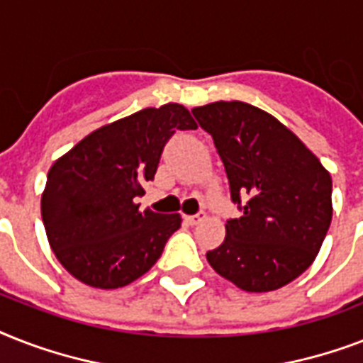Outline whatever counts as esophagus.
<instances>
[{
	"mask_svg": "<svg viewBox=\"0 0 363 363\" xmlns=\"http://www.w3.org/2000/svg\"><path fill=\"white\" fill-rule=\"evenodd\" d=\"M184 218H186V222H188V224H190V226H196V224H199V222L203 220L205 213H198V215L184 216Z\"/></svg>",
	"mask_w": 363,
	"mask_h": 363,
	"instance_id": "esophagus-1",
	"label": "esophagus"
}]
</instances>
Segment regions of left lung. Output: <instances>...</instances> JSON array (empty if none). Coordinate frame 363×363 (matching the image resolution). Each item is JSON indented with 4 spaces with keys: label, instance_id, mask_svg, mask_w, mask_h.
I'll return each instance as SVG.
<instances>
[{
    "label": "left lung",
    "instance_id": "8db88e82",
    "mask_svg": "<svg viewBox=\"0 0 363 363\" xmlns=\"http://www.w3.org/2000/svg\"><path fill=\"white\" fill-rule=\"evenodd\" d=\"M192 113L213 137L242 211L207 262L245 292L282 288L320 250L332 222V177L296 133L254 105L215 101Z\"/></svg>",
    "mask_w": 363,
    "mask_h": 363
}]
</instances>
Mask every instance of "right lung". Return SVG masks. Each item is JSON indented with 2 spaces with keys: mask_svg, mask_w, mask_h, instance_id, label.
Instances as JSON below:
<instances>
[{
  "mask_svg": "<svg viewBox=\"0 0 363 363\" xmlns=\"http://www.w3.org/2000/svg\"><path fill=\"white\" fill-rule=\"evenodd\" d=\"M186 107H148L101 125L52 164L41 198L50 248L77 281L113 290L152 267L181 215L139 211L137 196L152 181L165 143L196 130Z\"/></svg>",
  "mask_w": 363,
  "mask_h": 363,
  "instance_id": "1",
  "label": "right lung"
}]
</instances>
